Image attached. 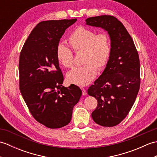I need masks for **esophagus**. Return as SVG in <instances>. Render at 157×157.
<instances>
[{
    "instance_id": "34e87169",
    "label": "esophagus",
    "mask_w": 157,
    "mask_h": 157,
    "mask_svg": "<svg viewBox=\"0 0 157 157\" xmlns=\"http://www.w3.org/2000/svg\"><path fill=\"white\" fill-rule=\"evenodd\" d=\"M81 90H82V94H83V95L86 96V94H87V92H86V89H85L84 88L81 87Z\"/></svg>"
}]
</instances>
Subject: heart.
Masks as SVG:
<instances>
[{
  "instance_id": "1",
  "label": "heart",
  "mask_w": 157,
  "mask_h": 157,
  "mask_svg": "<svg viewBox=\"0 0 157 157\" xmlns=\"http://www.w3.org/2000/svg\"><path fill=\"white\" fill-rule=\"evenodd\" d=\"M68 42L76 54L83 52V63L80 67L73 69L67 74L69 82L78 86L89 84L98 70L107 65L111 55L112 46L110 36L106 32L97 33L92 29L79 26L68 37ZM56 59L60 65L65 68H72L74 55L68 46L60 43L56 47Z\"/></svg>"
}]
</instances>
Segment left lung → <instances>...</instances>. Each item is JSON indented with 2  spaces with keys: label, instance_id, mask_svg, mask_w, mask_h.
Instances as JSON below:
<instances>
[{
  "label": "left lung",
  "instance_id": "left-lung-1",
  "mask_svg": "<svg viewBox=\"0 0 157 157\" xmlns=\"http://www.w3.org/2000/svg\"><path fill=\"white\" fill-rule=\"evenodd\" d=\"M86 24L102 28L108 32L112 51L102 75L88 89V94L98 101L92 113L95 123L113 127L128 115L136 101L140 86V65L134 41L128 32L111 15L92 17Z\"/></svg>",
  "mask_w": 157,
  "mask_h": 157
}]
</instances>
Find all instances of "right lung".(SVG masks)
Returning a JSON list of instances; mask_svg holds the SVG:
<instances>
[{
    "mask_svg": "<svg viewBox=\"0 0 157 157\" xmlns=\"http://www.w3.org/2000/svg\"><path fill=\"white\" fill-rule=\"evenodd\" d=\"M76 21L73 19L40 22L20 52V92L33 117L51 129L68 124L73 106L82 96L78 86H62L63 75L56 54L60 38Z\"/></svg>",
    "mask_w": 157,
    "mask_h": 157,
    "instance_id": "1",
    "label": "right lung"
}]
</instances>
